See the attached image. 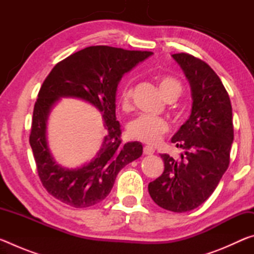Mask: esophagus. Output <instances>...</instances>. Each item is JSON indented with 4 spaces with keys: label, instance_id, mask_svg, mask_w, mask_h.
I'll use <instances>...</instances> for the list:
<instances>
[{
    "label": "esophagus",
    "instance_id": "34e87169",
    "mask_svg": "<svg viewBox=\"0 0 254 254\" xmlns=\"http://www.w3.org/2000/svg\"><path fill=\"white\" fill-rule=\"evenodd\" d=\"M154 149L152 147H149V145H145L143 148V153L144 154H153Z\"/></svg>",
    "mask_w": 254,
    "mask_h": 254
}]
</instances>
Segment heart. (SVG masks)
I'll list each match as a JSON object with an SVG mask.
<instances>
[{"label":"heart","mask_w":254,"mask_h":254,"mask_svg":"<svg viewBox=\"0 0 254 254\" xmlns=\"http://www.w3.org/2000/svg\"><path fill=\"white\" fill-rule=\"evenodd\" d=\"M159 89L162 97L174 94L179 96L182 92V85L177 79L173 77L165 76L159 79ZM132 97V85L130 83L124 84L120 94V102L124 110H128L131 106ZM169 130L168 123L165 120L150 115H141L130 123L128 126V133L131 137L135 140L142 141L148 144H157L161 141L162 136Z\"/></svg>","instance_id":"obj_1"}]
</instances>
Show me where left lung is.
I'll list each match as a JSON object with an SVG mask.
<instances>
[{"instance_id":"obj_1","label":"left lung","mask_w":254,"mask_h":254,"mask_svg":"<svg viewBox=\"0 0 254 254\" xmlns=\"http://www.w3.org/2000/svg\"><path fill=\"white\" fill-rule=\"evenodd\" d=\"M173 58L190 84L191 114L171 139L184 152L178 159L161 154L165 170L148 190L158 206L184 213L198 207L217 187L229 168L234 131L229 94L216 72L189 54Z\"/></svg>"}]
</instances>
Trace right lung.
Here are the masks:
<instances>
[{
	"label": "right lung",
	"instance_id": "1",
	"mask_svg": "<svg viewBox=\"0 0 254 254\" xmlns=\"http://www.w3.org/2000/svg\"><path fill=\"white\" fill-rule=\"evenodd\" d=\"M151 55V51L92 46L68 56L47 76L34 104L29 141L42 186L62 203L76 208L100 203L111 192L120 170L141 157V142L122 143L115 96L123 75ZM62 97L88 101L105 119L107 135L101 149L91 163L75 170L58 165L46 143V120Z\"/></svg>",
	"mask_w": 254,
	"mask_h": 254
}]
</instances>
